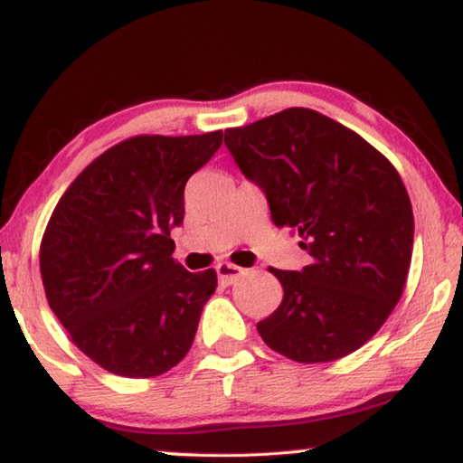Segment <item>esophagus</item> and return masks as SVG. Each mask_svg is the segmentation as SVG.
Wrapping results in <instances>:
<instances>
[{
  "mask_svg": "<svg viewBox=\"0 0 463 463\" xmlns=\"http://www.w3.org/2000/svg\"><path fill=\"white\" fill-rule=\"evenodd\" d=\"M216 276L222 286H232L241 276H245V269L237 268V265H232V263H218Z\"/></svg>",
  "mask_w": 463,
  "mask_h": 463,
  "instance_id": "1",
  "label": "esophagus"
}]
</instances>
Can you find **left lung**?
<instances>
[{"mask_svg": "<svg viewBox=\"0 0 463 463\" xmlns=\"http://www.w3.org/2000/svg\"><path fill=\"white\" fill-rule=\"evenodd\" d=\"M224 145L268 198L271 221L300 234L312 257L300 271L273 269L284 300L261 339L300 364L354 354L401 300L414 218L401 175L354 130L307 108L229 128Z\"/></svg>", "mask_w": 463, "mask_h": 463, "instance_id": "8db88e82", "label": "left lung"}]
</instances>
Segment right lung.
Returning <instances> with one entry per match:
<instances>
[{
    "instance_id": "add662e5",
    "label": "right lung",
    "mask_w": 463,
    "mask_h": 463,
    "mask_svg": "<svg viewBox=\"0 0 463 463\" xmlns=\"http://www.w3.org/2000/svg\"><path fill=\"white\" fill-rule=\"evenodd\" d=\"M222 130L135 137L108 148L62 194L41 245L51 310L73 343L124 378L169 372L194 343L216 271L174 261L184 187Z\"/></svg>"
}]
</instances>
